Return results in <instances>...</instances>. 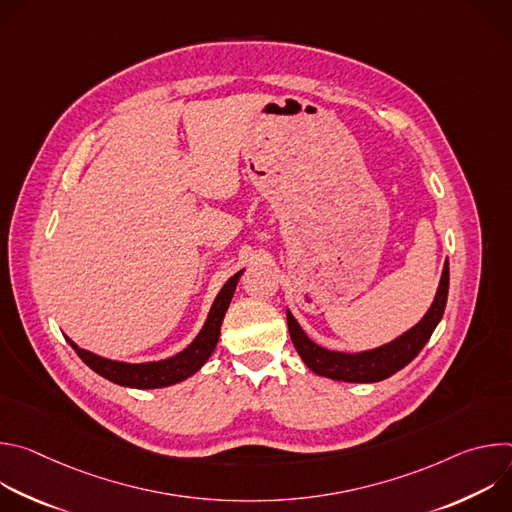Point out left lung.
<instances>
[{"mask_svg": "<svg viewBox=\"0 0 512 512\" xmlns=\"http://www.w3.org/2000/svg\"><path fill=\"white\" fill-rule=\"evenodd\" d=\"M448 287H450V265L444 263V271L437 285L435 298L425 312V316L411 326L407 332L397 336L395 340L381 344L377 348L360 350V352H342V350H328L316 344L298 324L289 310L287 314V328L291 342H294L298 354L306 362V367L320 377L344 383H379L401 371L403 367L419 354L425 346L429 336L433 334L435 326L440 324L446 302H448Z\"/></svg>", "mask_w": 512, "mask_h": 512, "instance_id": "left-lung-1", "label": "left lung"}]
</instances>
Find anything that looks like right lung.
<instances>
[{"label":"right lung","mask_w":512,"mask_h":512,"mask_svg":"<svg viewBox=\"0 0 512 512\" xmlns=\"http://www.w3.org/2000/svg\"><path fill=\"white\" fill-rule=\"evenodd\" d=\"M243 271L245 269L237 271L223 285V289L218 291V296L214 298L210 312L206 316V322L200 328L198 336L182 352H178L170 358L152 360V362H123V360H113V358H105L95 352H89V350L81 348L79 344L72 342L68 336H66V340L83 358V362L89 369H93L97 375H101L103 379H107L115 385L129 387V389H162V387L176 385V383L192 377L194 373H198L204 367V362L210 358V354L214 352L218 336H221V326H223L225 314L235 296V289H237V283H239Z\"/></svg>","instance_id":"right-lung-1"}]
</instances>
